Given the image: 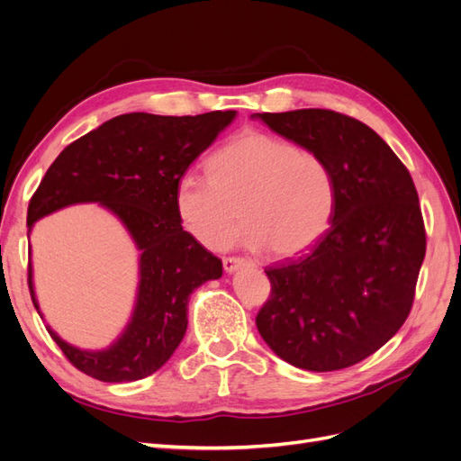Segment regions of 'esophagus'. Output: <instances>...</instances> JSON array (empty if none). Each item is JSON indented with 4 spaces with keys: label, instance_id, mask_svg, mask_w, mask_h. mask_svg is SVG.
I'll return each mask as SVG.
<instances>
[{
    "label": "esophagus",
    "instance_id": "esophagus-1",
    "mask_svg": "<svg viewBox=\"0 0 461 461\" xmlns=\"http://www.w3.org/2000/svg\"><path fill=\"white\" fill-rule=\"evenodd\" d=\"M252 267L254 265V261L252 259H248V258H240V256H229V258H222V267H225V271L227 273H232V271H236V269H240V267Z\"/></svg>",
    "mask_w": 461,
    "mask_h": 461
}]
</instances>
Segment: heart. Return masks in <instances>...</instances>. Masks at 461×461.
I'll list each match as a JSON object with an SVG mask.
<instances>
[{"label": "heart", "mask_w": 461, "mask_h": 461, "mask_svg": "<svg viewBox=\"0 0 461 461\" xmlns=\"http://www.w3.org/2000/svg\"><path fill=\"white\" fill-rule=\"evenodd\" d=\"M183 227L207 248H225L248 222L242 242L278 258L305 252L323 239L337 209L329 163L283 138L248 131L209 161V175L188 171L175 185Z\"/></svg>", "instance_id": "obj_1"}]
</instances>
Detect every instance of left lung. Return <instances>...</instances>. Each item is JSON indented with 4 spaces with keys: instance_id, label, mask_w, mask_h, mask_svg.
Listing matches in <instances>:
<instances>
[{
    "instance_id": "8db88e82",
    "label": "left lung",
    "mask_w": 461,
    "mask_h": 461,
    "mask_svg": "<svg viewBox=\"0 0 461 461\" xmlns=\"http://www.w3.org/2000/svg\"><path fill=\"white\" fill-rule=\"evenodd\" d=\"M323 158L337 183L329 230L265 269L271 294L256 317L271 350L308 371L359 364L408 319L425 259L420 198L396 153L361 121L330 109L258 113Z\"/></svg>"
}]
</instances>
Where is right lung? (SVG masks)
<instances>
[{"label":"right lung","mask_w":461,"mask_h":461,"mask_svg":"<svg viewBox=\"0 0 461 461\" xmlns=\"http://www.w3.org/2000/svg\"><path fill=\"white\" fill-rule=\"evenodd\" d=\"M236 111L196 117L127 113L68 144L41 178L29 203V227L58 209L97 202L113 212L140 249V286L132 321L102 352L50 337L71 364L104 383L138 381L156 373L183 340L194 288L222 275V263L180 225L175 185L213 144ZM29 288H32L29 263Z\"/></svg>","instance_id":"add662e5"}]
</instances>
